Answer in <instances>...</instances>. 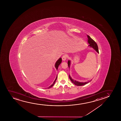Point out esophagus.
Wrapping results in <instances>:
<instances>
[{
  "instance_id": "esophagus-1",
  "label": "esophagus",
  "mask_w": 121,
  "mask_h": 121,
  "mask_svg": "<svg viewBox=\"0 0 121 121\" xmlns=\"http://www.w3.org/2000/svg\"><path fill=\"white\" fill-rule=\"evenodd\" d=\"M67 57V55H64L63 56H62V60H63V61H65Z\"/></svg>"
}]
</instances>
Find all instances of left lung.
<instances>
[{
    "label": "left lung",
    "instance_id": "1",
    "mask_svg": "<svg viewBox=\"0 0 121 121\" xmlns=\"http://www.w3.org/2000/svg\"><path fill=\"white\" fill-rule=\"evenodd\" d=\"M87 37H88V43L90 45H89V46L91 47V48H93L95 51H96L98 53H99V50H98V45L97 44V43L95 42L94 40H93L92 38L90 37L87 35ZM70 61L69 60L68 61V65L69 67V68L70 65ZM69 78L71 80V82L74 84L75 85H76L77 86H83L84 85H86L87 83L90 82V81H91V80L88 81V82H84V83H83V82H80L78 81H76L75 80H73L72 78H71V77L69 75Z\"/></svg>",
    "mask_w": 121,
    "mask_h": 121
}]
</instances>
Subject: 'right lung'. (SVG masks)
Masks as SVG:
<instances>
[{
  "mask_svg": "<svg viewBox=\"0 0 121 121\" xmlns=\"http://www.w3.org/2000/svg\"><path fill=\"white\" fill-rule=\"evenodd\" d=\"M61 61H62V59H61V58H60V59L56 61V62L55 63V68H56V69L57 70V69H58V66L60 65V64L61 63ZM57 76H56V79L55 80L54 82H53V84H52L50 86H49V87L48 88H51L53 86V85H54L55 82V81H56V79H57Z\"/></svg>",
  "mask_w": 121,
  "mask_h": 121,
  "instance_id": "add662e5",
  "label": "right lung"
}]
</instances>
